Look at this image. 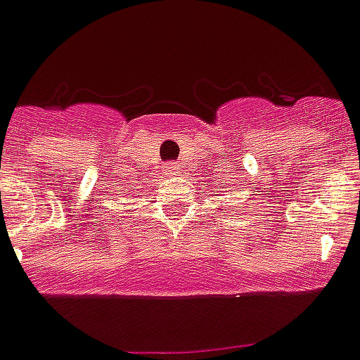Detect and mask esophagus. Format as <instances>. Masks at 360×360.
Segmentation results:
<instances>
[{
  "instance_id": "1",
  "label": "esophagus",
  "mask_w": 360,
  "mask_h": 360,
  "mask_svg": "<svg viewBox=\"0 0 360 360\" xmlns=\"http://www.w3.org/2000/svg\"><path fill=\"white\" fill-rule=\"evenodd\" d=\"M176 170H178V164H176V162H168V164H166V172H176Z\"/></svg>"
}]
</instances>
